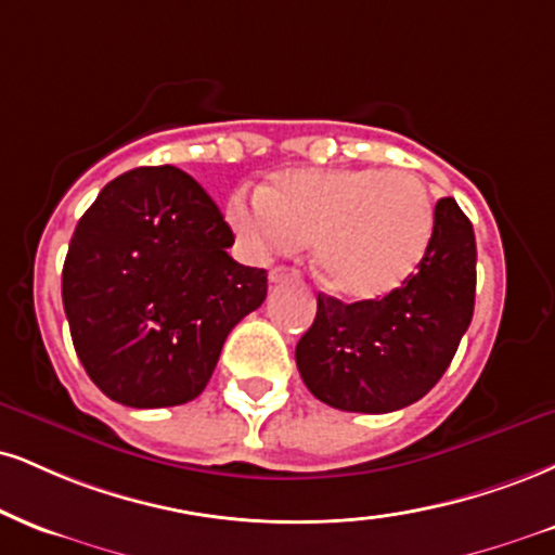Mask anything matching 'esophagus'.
Masks as SVG:
<instances>
[{"mask_svg": "<svg viewBox=\"0 0 555 555\" xmlns=\"http://www.w3.org/2000/svg\"><path fill=\"white\" fill-rule=\"evenodd\" d=\"M297 271L284 269V266H276V269L269 271V282L271 284H284V282H295Z\"/></svg>", "mask_w": 555, "mask_h": 555, "instance_id": "1", "label": "esophagus"}]
</instances>
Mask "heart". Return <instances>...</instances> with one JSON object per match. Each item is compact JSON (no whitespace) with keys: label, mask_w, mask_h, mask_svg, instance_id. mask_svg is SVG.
<instances>
[{"label":"heart","mask_w":555,"mask_h":555,"mask_svg":"<svg viewBox=\"0 0 555 555\" xmlns=\"http://www.w3.org/2000/svg\"><path fill=\"white\" fill-rule=\"evenodd\" d=\"M434 219L429 189L403 168L289 170L227 204V222L253 256L312 243L320 282L357 302L390 295L418 269Z\"/></svg>","instance_id":"obj_1"}]
</instances>
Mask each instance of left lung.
<instances>
[{
  "label": "left lung",
  "mask_w": 555,
  "mask_h": 555,
  "mask_svg": "<svg viewBox=\"0 0 555 555\" xmlns=\"http://www.w3.org/2000/svg\"><path fill=\"white\" fill-rule=\"evenodd\" d=\"M434 214L429 250L396 292L351 305L318 295L295 357L307 390L333 409H405L455 357L476 305V235L455 198H439Z\"/></svg>",
  "instance_id": "obj_1"
}]
</instances>
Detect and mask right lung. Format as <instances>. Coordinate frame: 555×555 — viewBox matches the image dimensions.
I'll return each mask as SVG.
<instances>
[{
  "label": "right lung",
  "instance_id": "right-lung-1",
  "mask_svg": "<svg viewBox=\"0 0 555 555\" xmlns=\"http://www.w3.org/2000/svg\"><path fill=\"white\" fill-rule=\"evenodd\" d=\"M211 196L189 172L137 168L79 219L62 271L72 341L100 390L131 409L189 403L269 276L240 266Z\"/></svg>",
  "mask_w": 555,
  "mask_h": 555
}]
</instances>
